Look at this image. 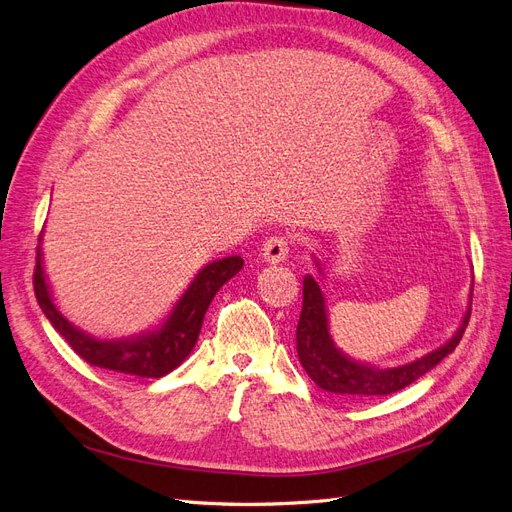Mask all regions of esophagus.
<instances>
[{"mask_svg":"<svg viewBox=\"0 0 512 512\" xmlns=\"http://www.w3.org/2000/svg\"><path fill=\"white\" fill-rule=\"evenodd\" d=\"M288 245L290 241L284 235L269 237L265 243H262V258H265V262H271V265L284 262L288 256Z\"/></svg>","mask_w":512,"mask_h":512,"instance_id":"obj_1","label":"esophagus"}]
</instances>
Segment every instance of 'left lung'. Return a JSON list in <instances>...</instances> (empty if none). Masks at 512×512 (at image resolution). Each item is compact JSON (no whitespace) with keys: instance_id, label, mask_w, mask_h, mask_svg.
<instances>
[{"instance_id":"obj_1","label":"left lung","mask_w":512,"mask_h":512,"mask_svg":"<svg viewBox=\"0 0 512 512\" xmlns=\"http://www.w3.org/2000/svg\"><path fill=\"white\" fill-rule=\"evenodd\" d=\"M472 314V294L470 307L463 316L461 327L448 339L444 346L425 354L423 359H416L408 365H399L391 369H376L363 363L348 359L346 354L339 352L329 335L327 307L318 282L312 275H305L303 280V309L297 324V352L307 376L312 378L322 391L337 393L344 397H378L391 395L408 384L425 376L427 371L436 367L446 354H451L461 342L463 331H466Z\"/></svg>"}]
</instances>
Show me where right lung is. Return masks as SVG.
<instances>
[{
    "label": "right lung",
    "instance_id": "obj_1",
    "mask_svg": "<svg viewBox=\"0 0 512 512\" xmlns=\"http://www.w3.org/2000/svg\"><path fill=\"white\" fill-rule=\"evenodd\" d=\"M243 267L241 256H228L222 260L209 262L200 271L190 288L185 290L173 312L166 318L160 329L145 333L136 339H96L76 327L59 314L51 299V290L46 286L40 245L36 252V269H34V292L38 305L55 327V331L66 339L72 350L89 365L100 369L119 371L138 378H162L168 371L179 367L196 344L200 327L207 309L218 292L232 275H237Z\"/></svg>",
    "mask_w": 512,
    "mask_h": 512
}]
</instances>
